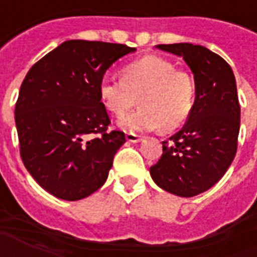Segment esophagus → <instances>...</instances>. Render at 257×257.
I'll return each instance as SVG.
<instances>
[{"label":"esophagus","mask_w":257,"mask_h":257,"mask_svg":"<svg viewBox=\"0 0 257 257\" xmlns=\"http://www.w3.org/2000/svg\"><path fill=\"white\" fill-rule=\"evenodd\" d=\"M126 140L128 142H133V144H136V142H141L142 141V137L137 136V134H134V133H127Z\"/></svg>","instance_id":"34e87169"}]
</instances>
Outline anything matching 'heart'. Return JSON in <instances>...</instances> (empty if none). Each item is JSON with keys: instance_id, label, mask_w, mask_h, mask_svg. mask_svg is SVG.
Wrapping results in <instances>:
<instances>
[{"instance_id": "obj_1", "label": "heart", "mask_w": 257, "mask_h": 257, "mask_svg": "<svg viewBox=\"0 0 257 257\" xmlns=\"http://www.w3.org/2000/svg\"><path fill=\"white\" fill-rule=\"evenodd\" d=\"M194 93L192 76L159 56L130 63L123 68V79L105 75L98 85L101 102L116 117L136 106L140 98L141 108L119 121L128 131L162 127L171 131L182 126L192 112Z\"/></svg>"}]
</instances>
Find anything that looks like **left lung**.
Instances as JSON below:
<instances>
[{"label": "left lung", "instance_id": "obj_1", "mask_svg": "<svg viewBox=\"0 0 257 257\" xmlns=\"http://www.w3.org/2000/svg\"><path fill=\"white\" fill-rule=\"evenodd\" d=\"M182 57L194 78L196 97L186 124L163 142L160 160L151 167L159 188L193 197L220 181L237 152L239 110L233 69L201 45H157Z\"/></svg>", "mask_w": 257, "mask_h": 257}]
</instances>
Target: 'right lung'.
Masks as SVG:
<instances>
[{
    "instance_id": "right-lung-1",
    "label": "right lung",
    "mask_w": 257,
    "mask_h": 257,
    "mask_svg": "<svg viewBox=\"0 0 257 257\" xmlns=\"http://www.w3.org/2000/svg\"><path fill=\"white\" fill-rule=\"evenodd\" d=\"M136 48L71 39L31 67L15 108L20 156L41 188L76 201L105 183L124 133H106L109 117L98 85ZM93 134H101L92 138Z\"/></svg>"
}]
</instances>
